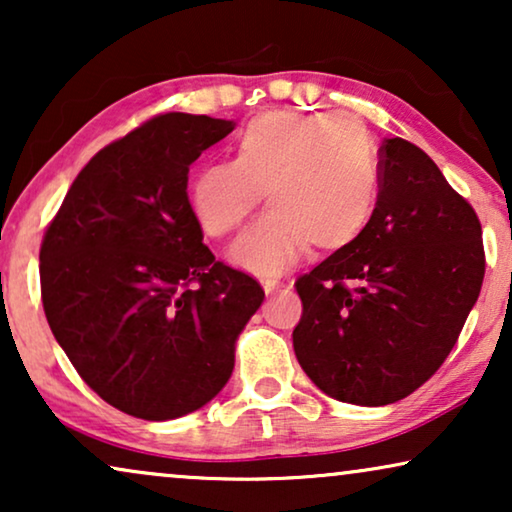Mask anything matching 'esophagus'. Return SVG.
<instances>
[{
	"mask_svg": "<svg viewBox=\"0 0 512 512\" xmlns=\"http://www.w3.org/2000/svg\"><path fill=\"white\" fill-rule=\"evenodd\" d=\"M261 286H263L265 293H272V291H277L279 286H282V282H279V279H275V277H263Z\"/></svg>",
	"mask_w": 512,
	"mask_h": 512,
	"instance_id": "34e87169",
	"label": "esophagus"
}]
</instances>
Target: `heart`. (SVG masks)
I'll return each mask as SVG.
<instances>
[{
  "instance_id": "obj_1",
  "label": "heart",
  "mask_w": 512,
  "mask_h": 512,
  "mask_svg": "<svg viewBox=\"0 0 512 512\" xmlns=\"http://www.w3.org/2000/svg\"><path fill=\"white\" fill-rule=\"evenodd\" d=\"M382 160L373 135L342 114L268 111L237 132L235 160L200 167L188 207L202 233L221 240L254 212L270 209L230 249L256 275H279L314 251L352 244L373 219Z\"/></svg>"
}]
</instances>
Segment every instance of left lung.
Instances as JSON below:
<instances>
[{
  "label": "left lung",
  "mask_w": 512,
  "mask_h": 512,
  "mask_svg": "<svg viewBox=\"0 0 512 512\" xmlns=\"http://www.w3.org/2000/svg\"><path fill=\"white\" fill-rule=\"evenodd\" d=\"M375 214L352 244L296 279L293 349L338 401L389 405L452 352L485 279L482 226L438 165L408 139L380 146Z\"/></svg>",
  "instance_id": "1"
}]
</instances>
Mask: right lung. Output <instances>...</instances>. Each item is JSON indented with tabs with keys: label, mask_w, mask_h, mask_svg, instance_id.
Wrapping results in <instances>:
<instances>
[{
	"label": "right lung",
	"mask_w": 512,
	"mask_h": 512,
	"mask_svg": "<svg viewBox=\"0 0 512 512\" xmlns=\"http://www.w3.org/2000/svg\"><path fill=\"white\" fill-rule=\"evenodd\" d=\"M235 123L153 116L95 153L39 249L48 326L81 380L125 415L202 408L235 366L265 291L216 261L188 207V167Z\"/></svg>",
	"instance_id": "obj_1"
}]
</instances>
